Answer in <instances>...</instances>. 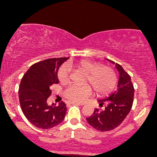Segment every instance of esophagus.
<instances>
[{
	"label": "esophagus",
	"mask_w": 157,
	"mask_h": 157,
	"mask_svg": "<svg viewBox=\"0 0 157 157\" xmlns=\"http://www.w3.org/2000/svg\"><path fill=\"white\" fill-rule=\"evenodd\" d=\"M68 104L69 105H83V104L82 103H77V102H72V101H69Z\"/></svg>",
	"instance_id": "esophagus-1"
}]
</instances>
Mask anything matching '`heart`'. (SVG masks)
Returning <instances> with one entry per match:
<instances>
[{"label": "heart", "instance_id": "1", "mask_svg": "<svg viewBox=\"0 0 157 157\" xmlns=\"http://www.w3.org/2000/svg\"><path fill=\"white\" fill-rule=\"evenodd\" d=\"M69 64H64L59 69L57 77L62 84H66L69 80ZM75 67L86 73L85 85H69L63 92L65 97L72 102L82 103L86 101L92 93L91 86L98 95H106L111 93L117 85V75L113 69L101 66L88 60H81L75 63ZM91 85L90 86V85Z\"/></svg>", "mask_w": 157, "mask_h": 157}]
</instances>
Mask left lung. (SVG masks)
Returning a JSON list of instances; mask_svg holds the SVG:
<instances>
[{
    "label": "left lung",
    "instance_id": "obj_1",
    "mask_svg": "<svg viewBox=\"0 0 157 157\" xmlns=\"http://www.w3.org/2000/svg\"><path fill=\"white\" fill-rule=\"evenodd\" d=\"M108 60L115 64L119 72L117 89L109 97L98 100L100 107L105 105V108L102 110L95 108L92 115L86 118L92 128L100 131H111L123 122L131 111L134 94L131 76L121 65Z\"/></svg>",
    "mask_w": 157,
    "mask_h": 157
}]
</instances>
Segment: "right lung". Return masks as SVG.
<instances>
[{"mask_svg":"<svg viewBox=\"0 0 157 157\" xmlns=\"http://www.w3.org/2000/svg\"><path fill=\"white\" fill-rule=\"evenodd\" d=\"M69 58H53L35 63L21 79L19 100L21 109L28 121L40 129H50L59 124L66 114L63 101L49 105L47 99L52 94L51 85L59 83L57 72Z\"/></svg>","mask_w":157,"mask_h":157,"instance_id":"right-lung-1","label":"right lung"}]
</instances>
